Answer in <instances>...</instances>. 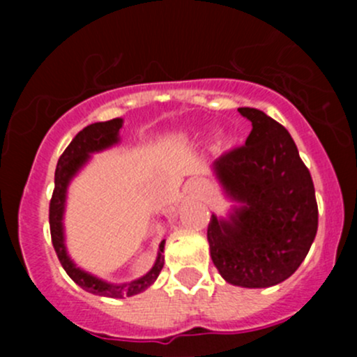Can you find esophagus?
<instances>
[{
	"mask_svg": "<svg viewBox=\"0 0 357 357\" xmlns=\"http://www.w3.org/2000/svg\"><path fill=\"white\" fill-rule=\"evenodd\" d=\"M193 188H195V190L199 188L200 190V183H195V185H193Z\"/></svg>",
	"mask_w": 357,
	"mask_h": 357,
	"instance_id": "1",
	"label": "esophagus"
}]
</instances>
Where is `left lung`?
<instances>
[{"mask_svg": "<svg viewBox=\"0 0 357 357\" xmlns=\"http://www.w3.org/2000/svg\"><path fill=\"white\" fill-rule=\"evenodd\" d=\"M252 122L245 145L212 162L229 200L226 218L212 214L211 257L228 283L268 289L290 278L318 231V204L307 167L290 132L257 109H238Z\"/></svg>", "mask_w": 357, "mask_h": 357, "instance_id": "obj_1", "label": "left lung"}]
</instances>
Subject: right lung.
<instances>
[{
	"instance_id": "1",
	"label": "right lung",
	"mask_w": 357,
	"mask_h": 357,
	"mask_svg": "<svg viewBox=\"0 0 357 357\" xmlns=\"http://www.w3.org/2000/svg\"><path fill=\"white\" fill-rule=\"evenodd\" d=\"M122 121L121 117L112 119L107 122H95V124L86 126L82 131L75 135L70 145L67 146L66 152L59 158L55 171V190H53L52 202H50V231H52V242L55 247L56 255H59L60 262H62L63 269L67 275L77 283L81 289H84L89 294L102 295V297L110 298H124L132 297L136 294H142L149 287L155 283V280L160 275L162 268H164V245L165 240H162L158 245L157 259L153 262L152 269L146 275L139 276V278L132 280V282L126 283H110L105 280L98 278V276L91 275V273L84 271L79 268L68 255L66 247V228H63V214H66V204H67V190L72 179L79 174L82 167L91 160L93 153L103 152V150L112 149L121 142Z\"/></svg>"
}]
</instances>
